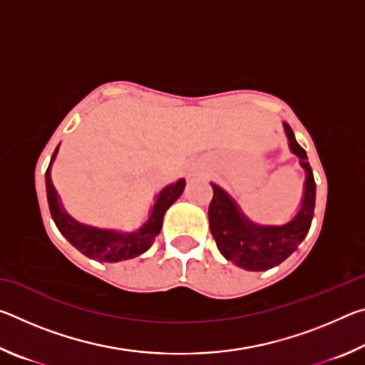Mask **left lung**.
Returning a JSON list of instances; mask_svg holds the SVG:
<instances>
[{
	"instance_id": "8db88e82",
	"label": "left lung",
	"mask_w": 365,
	"mask_h": 365,
	"mask_svg": "<svg viewBox=\"0 0 365 365\" xmlns=\"http://www.w3.org/2000/svg\"><path fill=\"white\" fill-rule=\"evenodd\" d=\"M288 146L299 158L301 168L306 172L304 193L299 211L283 225H259L243 214L237 201L211 182L214 196L209 205V228L217 243L222 256L238 267L252 272L269 270L282 264L301 245L311 228L316 207V182L307 154L298 145L292 127L285 122Z\"/></svg>"
}]
</instances>
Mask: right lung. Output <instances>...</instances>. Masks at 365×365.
<instances>
[{"instance_id": "obj_1", "label": "right lung", "mask_w": 365, "mask_h": 365, "mask_svg": "<svg viewBox=\"0 0 365 365\" xmlns=\"http://www.w3.org/2000/svg\"><path fill=\"white\" fill-rule=\"evenodd\" d=\"M59 146L54 150L51 160L45 174L46 180V196L51 217L56 224L58 230L64 235L67 242L73 248H77L86 257L95 259L100 262H119L125 259L137 257L150 250L154 238L158 237L163 228V219L168 209L178 200L183 193L185 178H180L175 183H170L159 191L154 201L151 214L148 220L141 225L137 232L122 233L117 230H106V228H96L91 225L80 224L64 211L58 191L54 190L51 182V165L56 159Z\"/></svg>"}]
</instances>
